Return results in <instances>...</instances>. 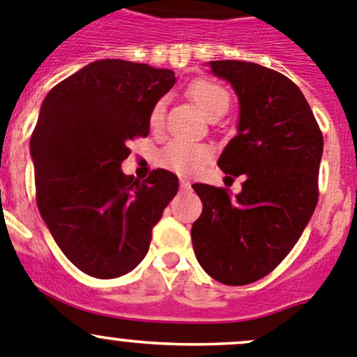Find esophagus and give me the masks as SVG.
Wrapping results in <instances>:
<instances>
[{"instance_id":"34e87169","label":"esophagus","mask_w":357,"mask_h":357,"mask_svg":"<svg viewBox=\"0 0 357 357\" xmlns=\"http://www.w3.org/2000/svg\"><path fill=\"white\" fill-rule=\"evenodd\" d=\"M179 185H181L183 188H186V186H190V179L188 178H181V179H179Z\"/></svg>"}]
</instances>
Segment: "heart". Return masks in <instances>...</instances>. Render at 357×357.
Masks as SVG:
<instances>
[{
  "label": "heart",
  "instance_id": "heart-1",
  "mask_svg": "<svg viewBox=\"0 0 357 357\" xmlns=\"http://www.w3.org/2000/svg\"><path fill=\"white\" fill-rule=\"evenodd\" d=\"M188 95L192 96L195 105L201 109L202 114H206L208 118L215 112H225L229 109V103H231L227 89L218 82L208 81V79L192 82L188 88ZM163 116H165V100H158L153 105L151 114H149V126L153 130L162 128ZM209 156H211V151H209L208 146L174 139L162 149L160 163L163 167L178 172V174H195L208 163Z\"/></svg>",
  "mask_w": 357,
  "mask_h": 357
}]
</instances>
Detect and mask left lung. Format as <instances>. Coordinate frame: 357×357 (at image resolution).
<instances>
[{
	"instance_id": "8db88e82",
	"label": "left lung",
	"mask_w": 357,
	"mask_h": 357,
	"mask_svg": "<svg viewBox=\"0 0 357 357\" xmlns=\"http://www.w3.org/2000/svg\"><path fill=\"white\" fill-rule=\"evenodd\" d=\"M234 89L238 133L218 167L243 190L195 183L202 215L192 225L195 257L225 285H246L271 273L298 243L319 199L322 133L301 89L289 77L248 61H209Z\"/></svg>"
}]
</instances>
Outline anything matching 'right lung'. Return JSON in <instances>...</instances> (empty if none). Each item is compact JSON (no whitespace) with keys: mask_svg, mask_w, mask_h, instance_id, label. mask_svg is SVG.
I'll return each mask as SVG.
<instances>
[{"mask_svg":"<svg viewBox=\"0 0 357 357\" xmlns=\"http://www.w3.org/2000/svg\"><path fill=\"white\" fill-rule=\"evenodd\" d=\"M174 82L172 70L98 59L43 100L29 141L36 204L63 254L86 275L118 278L137 268L178 192L165 169L142 183L121 171L126 142L148 137L153 105Z\"/></svg>","mask_w":357,"mask_h":357,"instance_id":"obj_1","label":"right lung"}]
</instances>
